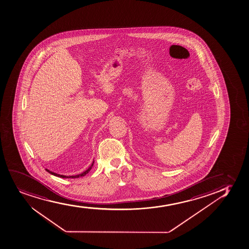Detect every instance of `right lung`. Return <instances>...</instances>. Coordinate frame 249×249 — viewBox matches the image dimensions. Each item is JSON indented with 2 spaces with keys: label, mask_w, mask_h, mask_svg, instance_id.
I'll return each mask as SVG.
<instances>
[{
  "label": "right lung",
  "mask_w": 249,
  "mask_h": 249,
  "mask_svg": "<svg viewBox=\"0 0 249 249\" xmlns=\"http://www.w3.org/2000/svg\"><path fill=\"white\" fill-rule=\"evenodd\" d=\"M94 161H93V163H92V164L89 167V169H86V171L83 172L82 174H78V175H74V176H65V175H61V174H56V173H53V172L50 171V170H48V169H46V170H47L49 174H53L54 176L60 177V178H77L84 177L86 174H88L89 172L90 171V169H92L93 165H94Z\"/></svg>",
  "instance_id": "right-lung-1"
}]
</instances>
